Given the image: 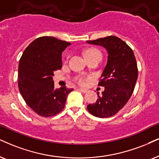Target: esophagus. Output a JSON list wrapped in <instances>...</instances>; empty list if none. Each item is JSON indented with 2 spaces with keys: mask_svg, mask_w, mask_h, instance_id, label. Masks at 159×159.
Listing matches in <instances>:
<instances>
[{
  "mask_svg": "<svg viewBox=\"0 0 159 159\" xmlns=\"http://www.w3.org/2000/svg\"><path fill=\"white\" fill-rule=\"evenodd\" d=\"M77 90H78V91H80L81 92H82V93H86V92H87V90H86V89H80V88H78Z\"/></svg>",
  "mask_w": 159,
  "mask_h": 159,
  "instance_id": "esophagus-1",
  "label": "esophagus"
}]
</instances>
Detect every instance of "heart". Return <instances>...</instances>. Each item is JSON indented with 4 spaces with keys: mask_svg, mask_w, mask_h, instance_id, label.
I'll return each instance as SVG.
<instances>
[{
    "mask_svg": "<svg viewBox=\"0 0 159 159\" xmlns=\"http://www.w3.org/2000/svg\"><path fill=\"white\" fill-rule=\"evenodd\" d=\"M84 57L86 58V59H89V58L93 57V56H97V55L101 56V53H100V52L98 51V50L95 49V48H88V49H86V51H84ZM87 79H88L87 78L79 76V77H77L75 78V81L78 84L83 86V85H85L86 81V80H87Z\"/></svg>",
    "mask_w": 159,
    "mask_h": 159,
    "instance_id": "1",
    "label": "heart"
}]
</instances>
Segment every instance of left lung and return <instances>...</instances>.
I'll list each match as a JSON object with an SVG mask.
<instances>
[{
    "label": "left lung",
    "mask_w": 159,
    "mask_h": 159,
    "mask_svg": "<svg viewBox=\"0 0 159 159\" xmlns=\"http://www.w3.org/2000/svg\"><path fill=\"white\" fill-rule=\"evenodd\" d=\"M101 45L108 52V61L98 85L105 89L96 103L89 104L87 110L100 118L114 116L124 107L133 93L138 77V68L132 49L115 36L86 41Z\"/></svg>",
    "instance_id": "obj_1"
}]
</instances>
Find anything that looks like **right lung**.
<instances>
[{
    "mask_svg": "<svg viewBox=\"0 0 159 159\" xmlns=\"http://www.w3.org/2000/svg\"><path fill=\"white\" fill-rule=\"evenodd\" d=\"M71 45L53 37H41L25 48L18 67V87L26 104L37 114L50 117L65 108L73 89H54L53 72L62 67L61 53Z\"/></svg>",
    "mask_w": 159,
    "mask_h": 159,
    "instance_id": "right-lung-1",
    "label": "right lung"
}]
</instances>
